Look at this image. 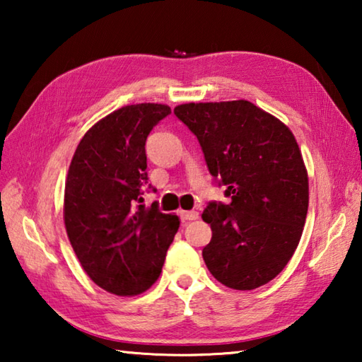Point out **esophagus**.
Returning <instances> with one entry per match:
<instances>
[{"mask_svg": "<svg viewBox=\"0 0 362 362\" xmlns=\"http://www.w3.org/2000/svg\"><path fill=\"white\" fill-rule=\"evenodd\" d=\"M179 214L183 222H189V220H196L199 217V214L196 211H180Z\"/></svg>", "mask_w": 362, "mask_h": 362, "instance_id": "obj_1", "label": "esophagus"}]
</instances>
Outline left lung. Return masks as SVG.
Masks as SVG:
<instances>
[{"label":"left lung","instance_id":"8db88e82","mask_svg":"<svg viewBox=\"0 0 362 362\" xmlns=\"http://www.w3.org/2000/svg\"><path fill=\"white\" fill-rule=\"evenodd\" d=\"M174 113L230 198L203 212L212 230L206 267L230 289L269 283L296 252L308 212V173L292 131L249 100L189 102Z\"/></svg>","mask_w":362,"mask_h":362}]
</instances>
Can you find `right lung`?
Here are the masks:
<instances>
[{
  "instance_id": "obj_1",
  "label": "right lung",
  "mask_w": 362,
  "mask_h": 362,
  "mask_svg": "<svg viewBox=\"0 0 362 362\" xmlns=\"http://www.w3.org/2000/svg\"><path fill=\"white\" fill-rule=\"evenodd\" d=\"M170 113L163 103L115 110L84 134L65 180L64 223L86 274L132 297L156 283L180 218L137 204L146 183L145 142Z\"/></svg>"
}]
</instances>
